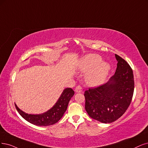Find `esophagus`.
<instances>
[{
  "label": "esophagus",
  "mask_w": 148,
  "mask_h": 148,
  "mask_svg": "<svg viewBox=\"0 0 148 148\" xmlns=\"http://www.w3.org/2000/svg\"><path fill=\"white\" fill-rule=\"evenodd\" d=\"M75 91L76 92H81L82 91V88L81 86L78 85L76 86V88H75Z\"/></svg>",
  "instance_id": "34e87169"
}]
</instances>
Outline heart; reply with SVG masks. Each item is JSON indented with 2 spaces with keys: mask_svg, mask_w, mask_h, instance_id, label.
I'll return each instance as SVG.
<instances>
[{
  "mask_svg": "<svg viewBox=\"0 0 148 148\" xmlns=\"http://www.w3.org/2000/svg\"><path fill=\"white\" fill-rule=\"evenodd\" d=\"M79 69L82 71L90 70L86 76V82L91 86H96L104 82L110 66L107 63L102 62L99 55L88 54L82 59Z\"/></svg>",
  "mask_w": 148,
  "mask_h": 148,
  "instance_id": "b5f03b06",
  "label": "heart"
}]
</instances>
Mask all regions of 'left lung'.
I'll return each instance as SVG.
<instances>
[{
	"label": "left lung",
	"instance_id": "1",
	"mask_svg": "<svg viewBox=\"0 0 148 148\" xmlns=\"http://www.w3.org/2000/svg\"><path fill=\"white\" fill-rule=\"evenodd\" d=\"M115 73L106 84L85 91V108L88 115L102 123L115 121L127 110L134 91V74L125 60L115 54Z\"/></svg>",
	"mask_w": 148,
	"mask_h": 148
}]
</instances>
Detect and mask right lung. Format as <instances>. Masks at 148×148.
Instances as JSON below:
<instances>
[{"label":"right lung","instance_id":"obj_1","mask_svg":"<svg viewBox=\"0 0 148 148\" xmlns=\"http://www.w3.org/2000/svg\"><path fill=\"white\" fill-rule=\"evenodd\" d=\"M74 95V91L71 88H65L58 100L50 110L39 114L25 113L18 107L15 103L16 110L20 115L28 122L39 126H48L57 123L62 118L68 106L69 102Z\"/></svg>","mask_w":148,"mask_h":148}]
</instances>
